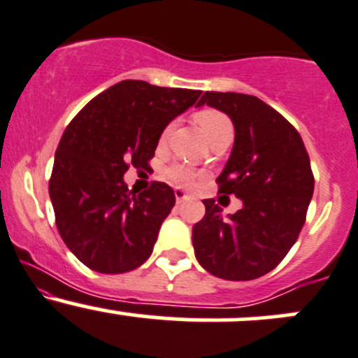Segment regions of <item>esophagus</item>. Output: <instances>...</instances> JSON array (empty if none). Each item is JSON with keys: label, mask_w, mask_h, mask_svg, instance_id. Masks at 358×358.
I'll use <instances>...</instances> for the list:
<instances>
[{"label": "esophagus", "mask_w": 358, "mask_h": 358, "mask_svg": "<svg viewBox=\"0 0 358 358\" xmlns=\"http://www.w3.org/2000/svg\"><path fill=\"white\" fill-rule=\"evenodd\" d=\"M175 199H176V204H182V202H187V201H190V195L187 194L185 190H182V189H175Z\"/></svg>", "instance_id": "obj_1"}]
</instances>
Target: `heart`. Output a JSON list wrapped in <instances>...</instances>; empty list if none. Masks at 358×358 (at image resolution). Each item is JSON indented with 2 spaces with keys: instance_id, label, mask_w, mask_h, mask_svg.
Returning a JSON list of instances; mask_svg holds the SVG:
<instances>
[{
  "instance_id": "heart-1",
  "label": "heart",
  "mask_w": 358,
  "mask_h": 358,
  "mask_svg": "<svg viewBox=\"0 0 358 358\" xmlns=\"http://www.w3.org/2000/svg\"><path fill=\"white\" fill-rule=\"evenodd\" d=\"M195 120H197L199 127H201L209 141H213L217 135L227 134V131L233 130L231 123H229L227 116L216 110L199 111L197 115H195ZM169 176H171L176 183H180V185H189V183L194 182L195 173L192 171L189 166H185V164H176V166L169 169Z\"/></svg>"
}]
</instances>
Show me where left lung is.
I'll use <instances>...</instances> for the list:
<instances>
[{
	"label": "left lung",
	"instance_id": "8db88e82",
	"mask_svg": "<svg viewBox=\"0 0 358 358\" xmlns=\"http://www.w3.org/2000/svg\"><path fill=\"white\" fill-rule=\"evenodd\" d=\"M208 104L229 116L235 142L217 176L221 194H233L242 209L223 217L213 199L192 228L199 264L229 281L264 276L283 261L306 223L314 194L310 161L299 131L255 96L206 92Z\"/></svg>",
	"mask_w": 358,
	"mask_h": 358
}]
</instances>
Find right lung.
Instances as JSON below:
<instances>
[{
    "mask_svg": "<svg viewBox=\"0 0 358 358\" xmlns=\"http://www.w3.org/2000/svg\"><path fill=\"white\" fill-rule=\"evenodd\" d=\"M199 96L201 90L122 80L94 97L63 131L50 197L63 242L87 268L129 273L152 254L175 192L154 182L130 195L123 175L130 164L148 168L169 122Z\"/></svg>",
    "mask_w": 358,
    "mask_h": 358,
    "instance_id": "obj_1",
    "label": "right lung"
}]
</instances>
